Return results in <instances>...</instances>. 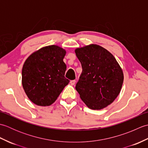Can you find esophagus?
<instances>
[{"instance_id":"34e87169","label":"esophagus","mask_w":148,"mask_h":148,"mask_svg":"<svg viewBox=\"0 0 148 148\" xmlns=\"http://www.w3.org/2000/svg\"><path fill=\"white\" fill-rule=\"evenodd\" d=\"M70 83L72 84V85H74L75 83H76V80H71L70 81Z\"/></svg>"}]
</instances>
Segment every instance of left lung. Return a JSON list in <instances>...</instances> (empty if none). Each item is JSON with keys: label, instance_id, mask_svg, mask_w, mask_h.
Here are the masks:
<instances>
[{"label": "left lung", "instance_id": "obj_1", "mask_svg": "<svg viewBox=\"0 0 148 148\" xmlns=\"http://www.w3.org/2000/svg\"><path fill=\"white\" fill-rule=\"evenodd\" d=\"M82 73L76 85L80 98L91 109L99 110L114 101L120 92L123 73L111 53L91 45L77 48Z\"/></svg>", "mask_w": 148, "mask_h": 148}]
</instances>
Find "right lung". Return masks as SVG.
Returning a JSON list of instances; mask_svg holds the SVG:
<instances>
[{
    "instance_id": "add662e5",
    "label": "right lung",
    "mask_w": 148,
    "mask_h": 148,
    "mask_svg": "<svg viewBox=\"0 0 148 148\" xmlns=\"http://www.w3.org/2000/svg\"><path fill=\"white\" fill-rule=\"evenodd\" d=\"M65 50L58 46L44 47L29 56L22 69V85L35 104L48 106L55 102L67 85V66L63 61Z\"/></svg>"
}]
</instances>
